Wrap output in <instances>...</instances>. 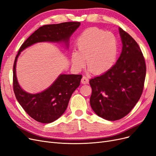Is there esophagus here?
<instances>
[{
  "label": "esophagus",
  "mask_w": 156,
  "mask_h": 156,
  "mask_svg": "<svg viewBox=\"0 0 156 156\" xmlns=\"http://www.w3.org/2000/svg\"><path fill=\"white\" fill-rule=\"evenodd\" d=\"M88 82H89L88 78L84 75V76L82 77V79H81V83L83 84H87V83H88Z\"/></svg>",
  "instance_id": "1"
}]
</instances>
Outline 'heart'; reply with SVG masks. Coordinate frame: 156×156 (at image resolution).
<instances>
[{
    "label": "heart",
    "mask_w": 156,
    "mask_h": 156,
    "mask_svg": "<svg viewBox=\"0 0 156 156\" xmlns=\"http://www.w3.org/2000/svg\"><path fill=\"white\" fill-rule=\"evenodd\" d=\"M78 51L72 53L74 68L79 70L86 64L90 72L101 74L110 69L115 64L119 44L115 35L96 27L84 30L77 38Z\"/></svg>",
    "instance_id": "heart-1"
}]
</instances>
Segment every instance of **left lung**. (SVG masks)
<instances>
[{"label": "left lung", "instance_id": "1", "mask_svg": "<svg viewBox=\"0 0 156 156\" xmlns=\"http://www.w3.org/2000/svg\"><path fill=\"white\" fill-rule=\"evenodd\" d=\"M122 51L116 63L105 73L90 80L91 107L110 121L129 114L144 88L146 66L140 47L128 33L119 28Z\"/></svg>", "mask_w": 156, "mask_h": 156}]
</instances>
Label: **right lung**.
Returning a JSON list of instances; mask_svg holds the SVG:
<instances>
[{
  "mask_svg": "<svg viewBox=\"0 0 156 156\" xmlns=\"http://www.w3.org/2000/svg\"><path fill=\"white\" fill-rule=\"evenodd\" d=\"M79 22H65L40 27L23 43L13 63V88L17 100L33 119L41 123H51L64 112L73 92L79 85L82 75H60L54 83L44 92L27 93L21 88L16 78V66L21 52L36 42H68L69 37L79 27Z\"/></svg>",
  "mask_w": 156,
  "mask_h": 156,
  "instance_id": "add662e5",
  "label": "right lung"
}]
</instances>
